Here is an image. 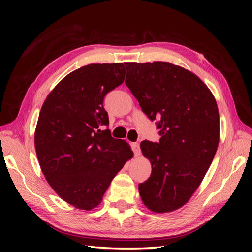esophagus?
Returning <instances> with one entry per match:
<instances>
[{"label":"esophagus","instance_id":"34e87169","mask_svg":"<svg viewBox=\"0 0 252 252\" xmlns=\"http://www.w3.org/2000/svg\"><path fill=\"white\" fill-rule=\"evenodd\" d=\"M131 148L133 153H134L135 156H138L141 154V148H140V144L138 143H131Z\"/></svg>","mask_w":252,"mask_h":252}]
</instances>
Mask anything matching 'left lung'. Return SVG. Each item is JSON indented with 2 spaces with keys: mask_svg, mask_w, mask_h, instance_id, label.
<instances>
[{
  "mask_svg": "<svg viewBox=\"0 0 252 252\" xmlns=\"http://www.w3.org/2000/svg\"><path fill=\"white\" fill-rule=\"evenodd\" d=\"M126 84L152 121L158 143L143 141L152 174L138 185L142 200L156 213L174 211L189 200L210 167L220 138L215 96L186 69L167 62L125 63Z\"/></svg>",
  "mask_w": 252,
  "mask_h": 252,
  "instance_id": "8db88e82",
  "label": "left lung"
}]
</instances>
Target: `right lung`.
Here are the masks:
<instances>
[{
    "label": "right lung",
    "instance_id": "add662e5",
    "mask_svg": "<svg viewBox=\"0 0 252 252\" xmlns=\"http://www.w3.org/2000/svg\"><path fill=\"white\" fill-rule=\"evenodd\" d=\"M126 76L123 63H90L70 72L47 96L34 145L42 172L73 207H97L112 179L131 159L126 142L111 137L105 95Z\"/></svg>",
    "mask_w": 252,
    "mask_h": 252
}]
</instances>
